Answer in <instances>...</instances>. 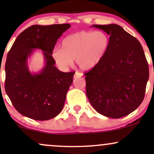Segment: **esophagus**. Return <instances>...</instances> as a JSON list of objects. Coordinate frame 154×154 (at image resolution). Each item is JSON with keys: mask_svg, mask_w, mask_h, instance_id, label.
I'll list each match as a JSON object with an SVG mask.
<instances>
[{"mask_svg": "<svg viewBox=\"0 0 154 154\" xmlns=\"http://www.w3.org/2000/svg\"><path fill=\"white\" fill-rule=\"evenodd\" d=\"M82 76V73H80V72H76L74 77H75V78H77V77H81Z\"/></svg>", "mask_w": 154, "mask_h": 154, "instance_id": "esophagus-1", "label": "esophagus"}]
</instances>
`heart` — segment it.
<instances>
[{
	"label": "heart",
	"instance_id": "1",
	"mask_svg": "<svg viewBox=\"0 0 154 154\" xmlns=\"http://www.w3.org/2000/svg\"><path fill=\"white\" fill-rule=\"evenodd\" d=\"M109 45L110 38L105 32L81 31L66 36L61 49H55L52 56L61 69H67L75 60L79 68L88 70L100 62Z\"/></svg>",
	"mask_w": 154,
	"mask_h": 154
}]
</instances>
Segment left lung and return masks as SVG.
<instances>
[{"label": "left lung", "mask_w": 154, "mask_h": 154, "mask_svg": "<svg viewBox=\"0 0 154 154\" xmlns=\"http://www.w3.org/2000/svg\"><path fill=\"white\" fill-rule=\"evenodd\" d=\"M92 26L106 32L110 45L100 62L85 73L87 97L99 114L113 119L123 117L144 99L149 70L143 49L121 26Z\"/></svg>", "instance_id": "8db88e82"}]
</instances>
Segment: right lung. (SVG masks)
I'll return each instance as SVG.
<instances>
[{
    "label": "right lung",
    "instance_id": "obj_1",
    "mask_svg": "<svg viewBox=\"0 0 154 154\" xmlns=\"http://www.w3.org/2000/svg\"><path fill=\"white\" fill-rule=\"evenodd\" d=\"M69 24L32 25L20 33L7 55L5 91L19 113L30 119L45 121L61 112L75 72H63L55 66L53 50ZM34 49L43 50L46 65L32 74L27 59Z\"/></svg>",
    "mask_w": 154,
    "mask_h": 154
}]
</instances>
